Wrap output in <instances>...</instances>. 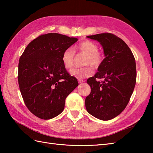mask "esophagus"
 Listing matches in <instances>:
<instances>
[{
  "label": "esophagus",
  "mask_w": 153,
  "mask_h": 153,
  "mask_svg": "<svg viewBox=\"0 0 153 153\" xmlns=\"http://www.w3.org/2000/svg\"><path fill=\"white\" fill-rule=\"evenodd\" d=\"M78 82H79V83H83L85 82V80H83V79H79Z\"/></svg>",
  "instance_id": "1"
}]
</instances>
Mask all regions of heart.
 I'll use <instances>...</instances> for the list:
<instances>
[{
	"label": "heart",
	"mask_w": 153,
	"mask_h": 153,
	"mask_svg": "<svg viewBox=\"0 0 153 153\" xmlns=\"http://www.w3.org/2000/svg\"><path fill=\"white\" fill-rule=\"evenodd\" d=\"M98 51V45L89 40H85L81 42L75 47V51L85 54L83 64H90L95 68L98 67L101 64L103 59L102 54ZM61 59L65 68L69 70L72 68L75 59V53L72 48H68L65 50L62 54ZM92 73L93 70L89 66L76 68L70 70L71 76L79 79L89 77Z\"/></svg>",
	"instance_id": "1"
}]
</instances>
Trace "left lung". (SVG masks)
Segmentation results:
<instances>
[{"mask_svg":"<svg viewBox=\"0 0 153 153\" xmlns=\"http://www.w3.org/2000/svg\"><path fill=\"white\" fill-rule=\"evenodd\" d=\"M87 37L99 42L105 58L98 72L87 80L91 93L85 99V107L95 118L110 120L125 109L130 99L137 76L135 60L127 44L115 35L105 33Z\"/></svg>","mask_w":153,"mask_h":153,"instance_id":"1","label":"left lung"}]
</instances>
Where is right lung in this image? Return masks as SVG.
Segmentation results:
<instances>
[{"label":"right lung","mask_w":153,"mask_h":153,"mask_svg":"<svg viewBox=\"0 0 153 153\" xmlns=\"http://www.w3.org/2000/svg\"><path fill=\"white\" fill-rule=\"evenodd\" d=\"M77 40L56 33L42 35L19 58V89L27 108L38 118L49 120L59 115L66 97L78 85L61 59L63 52Z\"/></svg>","instance_id":"add662e5"}]
</instances>
